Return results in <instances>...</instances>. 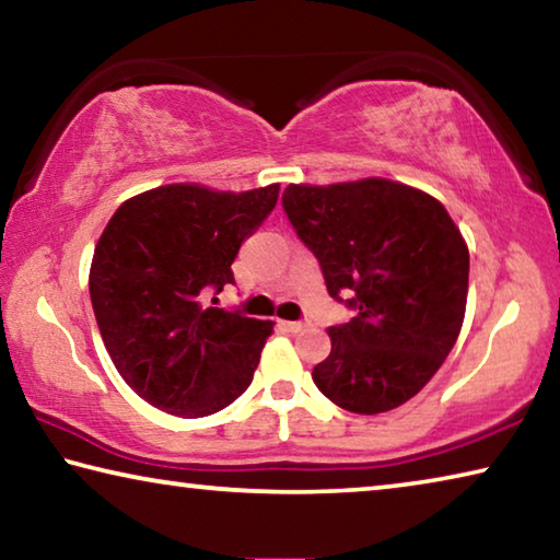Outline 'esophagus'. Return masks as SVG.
I'll use <instances>...</instances> for the list:
<instances>
[{"mask_svg": "<svg viewBox=\"0 0 560 560\" xmlns=\"http://www.w3.org/2000/svg\"><path fill=\"white\" fill-rule=\"evenodd\" d=\"M283 328L291 330V334H301V330L308 328V324H306V320H287V324H283Z\"/></svg>", "mask_w": 560, "mask_h": 560, "instance_id": "1", "label": "esophagus"}]
</instances>
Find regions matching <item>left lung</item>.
Listing matches in <instances>:
<instances>
[{"instance_id":"1","label":"left lung","mask_w":560,"mask_h":560,"mask_svg":"<svg viewBox=\"0 0 560 560\" xmlns=\"http://www.w3.org/2000/svg\"><path fill=\"white\" fill-rule=\"evenodd\" d=\"M281 205L330 296L355 311L328 328L330 353L311 377L348 412L395 410L457 343L469 287L459 230L434 197L381 177L289 185Z\"/></svg>"}]
</instances>
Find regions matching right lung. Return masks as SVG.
<instances>
[{
  "label": "right lung",
  "mask_w": 560,
  "mask_h": 560,
  "mask_svg": "<svg viewBox=\"0 0 560 560\" xmlns=\"http://www.w3.org/2000/svg\"><path fill=\"white\" fill-rule=\"evenodd\" d=\"M279 200V185L212 192L165 185L122 202L91 264V303L122 381L177 417H207L252 385L271 320L207 306ZM214 303V299H212Z\"/></svg>",
  "instance_id": "add662e5"
}]
</instances>
